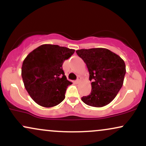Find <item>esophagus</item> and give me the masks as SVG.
Returning a JSON list of instances; mask_svg holds the SVG:
<instances>
[{
    "instance_id": "34e87169",
    "label": "esophagus",
    "mask_w": 146,
    "mask_h": 146,
    "mask_svg": "<svg viewBox=\"0 0 146 146\" xmlns=\"http://www.w3.org/2000/svg\"><path fill=\"white\" fill-rule=\"evenodd\" d=\"M80 81H81V80H80V79H77V80H75V83H76V84L80 83Z\"/></svg>"
}]
</instances>
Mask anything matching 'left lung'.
Returning <instances> with one entry per match:
<instances>
[{
    "label": "left lung",
    "instance_id": "8db88e82",
    "mask_svg": "<svg viewBox=\"0 0 146 146\" xmlns=\"http://www.w3.org/2000/svg\"><path fill=\"white\" fill-rule=\"evenodd\" d=\"M77 54L86 63L91 82L90 95L82 100L93 107H103L110 103L123 86L125 65L118 55L104 48L80 49Z\"/></svg>",
    "mask_w": 146,
    "mask_h": 146
}]
</instances>
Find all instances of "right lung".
Segmentation results:
<instances>
[{
	"label": "right lung",
	"mask_w": 146,
	"mask_h": 146,
	"mask_svg": "<svg viewBox=\"0 0 146 146\" xmlns=\"http://www.w3.org/2000/svg\"><path fill=\"white\" fill-rule=\"evenodd\" d=\"M74 49L53 44H42L29 53L22 66V78L32 100L46 108L59 104L65 98L68 81L62 64Z\"/></svg>",
	"instance_id": "right-lung-1"
}]
</instances>
